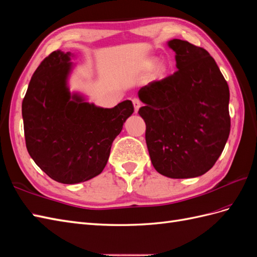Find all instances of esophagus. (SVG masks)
<instances>
[{"label":"esophagus","mask_w":257,"mask_h":257,"mask_svg":"<svg viewBox=\"0 0 257 257\" xmlns=\"http://www.w3.org/2000/svg\"><path fill=\"white\" fill-rule=\"evenodd\" d=\"M132 101H133V104H134V110H135V112H137V111H139V109L141 108V105H142L140 99L134 98Z\"/></svg>","instance_id":"esophagus-1"}]
</instances>
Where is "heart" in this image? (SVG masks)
I'll return each mask as SVG.
<instances>
[{"instance_id": "1", "label": "heart", "mask_w": 257, "mask_h": 257, "mask_svg": "<svg viewBox=\"0 0 257 257\" xmlns=\"http://www.w3.org/2000/svg\"><path fill=\"white\" fill-rule=\"evenodd\" d=\"M154 63H155L154 61L150 62V65H154ZM167 70H168L167 65L165 63H160L157 65V67H156V74H157L158 77H162V76H165V74L167 73Z\"/></svg>"}]
</instances>
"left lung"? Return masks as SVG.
Here are the masks:
<instances>
[{"instance_id": "1", "label": "left lung", "mask_w": 257, "mask_h": 257, "mask_svg": "<svg viewBox=\"0 0 257 257\" xmlns=\"http://www.w3.org/2000/svg\"><path fill=\"white\" fill-rule=\"evenodd\" d=\"M178 71L139 90L154 168L172 179L196 178L212 168L230 134L229 87L212 56L173 39Z\"/></svg>"}]
</instances>
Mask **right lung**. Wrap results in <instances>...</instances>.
Listing matches in <instances>:
<instances>
[{
  "label": "right lung",
  "mask_w": 257,
  "mask_h": 257,
  "mask_svg": "<svg viewBox=\"0 0 257 257\" xmlns=\"http://www.w3.org/2000/svg\"><path fill=\"white\" fill-rule=\"evenodd\" d=\"M71 56L60 50L47 56L31 77L22 104L30 157L63 184L85 182L102 172L112 143L134 112L130 100L107 109L71 93Z\"/></svg>",
  "instance_id": "add662e5"
}]
</instances>
